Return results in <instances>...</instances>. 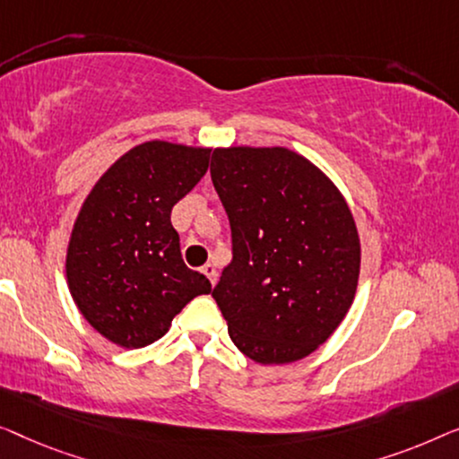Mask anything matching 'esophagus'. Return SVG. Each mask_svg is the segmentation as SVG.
<instances>
[{
	"label": "esophagus",
	"mask_w": 459,
	"mask_h": 459,
	"mask_svg": "<svg viewBox=\"0 0 459 459\" xmlns=\"http://www.w3.org/2000/svg\"><path fill=\"white\" fill-rule=\"evenodd\" d=\"M202 273L205 274V276H208V281L212 282V285H216V279H218V274H216V266H214V264H205V266L202 268Z\"/></svg>",
	"instance_id": "esophagus-1"
}]
</instances>
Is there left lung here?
I'll use <instances>...</instances> for the list:
<instances>
[{
  "label": "left lung",
  "instance_id": "obj_1",
  "mask_svg": "<svg viewBox=\"0 0 459 459\" xmlns=\"http://www.w3.org/2000/svg\"><path fill=\"white\" fill-rule=\"evenodd\" d=\"M232 260L212 291L238 350L257 364L309 356L356 297L359 237L337 186L285 147L212 153Z\"/></svg>",
  "mask_w": 459,
  "mask_h": 459
}]
</instances>
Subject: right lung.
<instances>
[{
	"instance_id": "1",
	"label": "right lung",
	"mask_w": 459,
	"mask_h": 459,
	"mask_svg": "<svg viewBox=\"0 0 459 459\" xmlns=\"http://www.w3.org/2000/svg\"><path fill=\"white\" fill-rule=\"evenodd\" d=\"M210 164V150L147 141L95 183L66 254L70 295L95 331L137 350L164 337L210 281L186 268L170 212Z\"/></svg>"
}]
</instances>
